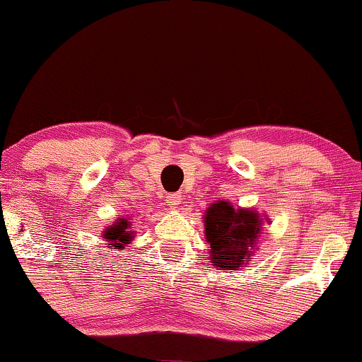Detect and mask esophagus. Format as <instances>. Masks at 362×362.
<instances>
[{
	"instance_id": "obj_1",
	"label": "esophagus",
	"mask_w": 362,
	"mask_h": 362,
	"mask_svg": "<svg viewBox=\"0 0 362 362\" xmlns=\"http://www.w3.org/2000/svg\"><path fill=\"white\" fill-rule=\"evenodd\" d=\"M180 202H181L180 194H169V197L165 198V203H168V206L171 208V210H174V208H177V205H180Z\"/></svg>"
}]
</instances>
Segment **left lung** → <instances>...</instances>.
<instances>
[{
  "label": "left lung",
  "instance_id": "1",
  "mask_svg": "<svg viewBox=\"0 0 362 362\" xmlns=\"http://www.w3.org/2000/svg\"><path fill=\"white\" fill-rule=\"evenodd\" d=\"M205 239L210 244L208 261L220 271H235L247 267L259 250L257 237L267 215L257 214L256 208H235L227 199H216L203 215Z\"/></svg>",
  "mask_w": 362,
  "mask_h": 362
}]
</instances>
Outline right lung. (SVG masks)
<instances>
[{"mask_svg": "<svg viewBox=\"0 0 362 362\" xmlns=\"http://www.w3.org/2000/svg\"><path fill=\"white\" fill-rule=\"evenodd\" d=\"M132 222L130 218H127V216H118L115 222L110 225V227H106L103 233H101V237L108 242V247L110 249H120V250H125L127 245L130 244L132 240H134V230H132Z\"/></svg>", "mask_w": 362, "mask_h": 362, "instance_id": "obj_1", "label": "right lung"}]
</instances>
